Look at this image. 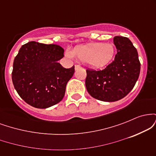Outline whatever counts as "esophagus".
Returning <instances> with one entry per match:
<instances>
[{
    "label": "esophagus",
    "instance_id": "obj_1",
    "mask_svg": "<svg viewBox=\"0 0 156 156\" xmlns=\"http://www.w3.org/2000/svg\"><path fill=\"white\" fill-rule=\"evenodd\" d=\"M79 68H80V65H78V64H76V65H75V69H76V70H77L78 69H79Z\"/></svg>",
    "mask_w": 156,
    "mask_h": 156
}]
</instances>
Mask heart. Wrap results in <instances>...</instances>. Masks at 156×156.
I'll return each instance as SVG.
<instances>
[{
  "mask_svg": "<svg viewBox=\"0 0 156 156\" xmlns=\"http://www.w3.org/2000/svg\"><path fill=\"white\" fill-rule=\"evenodd\" d=\"M115 54L114 45L110 43L95 42L80 45L74 50L67 49L65 55L69 58H75L83 63H87L95 69L104 67L112 62Z\"/></svg>",
  "mask_w": 156,
  "mask_h": 156,
  "instance_id": "b5f03b06",
  "label": "heart"
}]
</instances>
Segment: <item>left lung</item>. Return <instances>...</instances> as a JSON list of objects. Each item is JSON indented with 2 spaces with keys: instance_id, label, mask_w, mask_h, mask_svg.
Segmentation results:
<instances>
[{
  "instance_id": "8db88e82",
  "label": "left lung",
  "mask_w": 156,
  "mask_h": 156,
  "mask_svg": "<svg viewBox=\"0 0 156 156\" xmlns=\"http://www.w3.org/2000/svg\"><path fill=\"white\" fill-rule=\"evenodd\" d=\"M117 50L114 60L102 70L87 69L86 87L92 98L105 102L125 98L136 83L140 73L138 52L127 37H114Z\"/></svg>"
}]
</instances>
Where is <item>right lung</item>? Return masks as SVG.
<instances>
[{
  "instance_id": "right-lung-1",
  "label": "right lung",
  "mask_w": 156,
  "mask_h": 156,
  "mask_svg": "<svg viewBox=\"0 0 156 156\" xmlns=\"http://www.w3.org/2000/svg\"><path fill=\"white\" fill-rule=\"evenodd\" d=\"M63 56L64 49L58 44L32 41L20 48L14 60L12 78L26 103L47 108L63 99L67 82L75 72V66L66 69L58 63Z\"/></svg>"
}]
</instances>
